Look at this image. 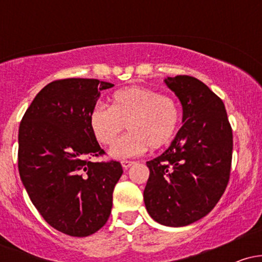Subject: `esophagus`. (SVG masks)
Here are the masks:
<instances>
[{
  "label": "esophagus",
  "mask_w": 262,
  "mask_h": 262,
  "mask_svg": "<svg viewBox=\"0 0 262 262\" xmlns=\"http://www.w3.org/2000/svg\"><path fill=\"white\" fill-rule=\"evenodd\" d=\"M134 164V161H130V160H123L122 161V166H123V169H129V167L132 166V165Z\"/></svg>",
  "instance_id": "obj_1"
}]
</instances>
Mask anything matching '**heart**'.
I'll return each instance as SVG.
<instances>
[{
    "label": "heart",
    "mask_w": 262,
    "mask_h": 262,
    "mask_svg": "<svg viewBox=\"0 0 262 262\" xmlns=\"http://www.w3.org/2000/svg\"><path fill=\"white\" fill-rule=\"evenodd\" d=\"M181 119L176 100L146 87L132 86L114 92L110 108L98 103L89 116L92 135L98 144L111 146L125 125L129 133L122 138L111 155L125 159L141 155L146 149H159L175 137Z\"/></svg>",
    "instance_id": "heart-1"
}]
</instances>
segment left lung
I'll list each match as a JSON object with an SVG mask.
<instances>
[{"instance_id":"left-lung-1","label":"left lung","mask_w":262,"mask_h":262,"mask_svg":"<svg viewBox=\"0 0 262 262\" xmlns=\"http://www.w3.org/2000/svg\"><path fill=\"white\" fill-rule=\"evenodd\" d=\"M165 82L180 98L183 125L169 149L146 161V210L167 227L203 218L223 196L230 177L233 130L224 103L196 77L179 75Z\"/></svg>"}]
</instances>
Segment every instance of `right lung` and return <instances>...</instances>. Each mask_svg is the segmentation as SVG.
Wrapping results in <instances>:
<instances>
[{
    "label": "right lung",
    "mask_w": 262,
    "mask_h": 262,
    "mask_svg": "<svg viewBox=\"0 0 262 262\" xmlns=\"http://www.w3.org/2000/svg\"><path fill=\"white\" fill-rule=\"evenodd\" d=\"M113 83L64 79L48 83L26 111L18 133V170L32 203L48 224L71 236L100 230L112 209L121 162H92L104 152L89 116Z\"/></svg>",
    "instance_id": "obj_1"
}]
</instances>
